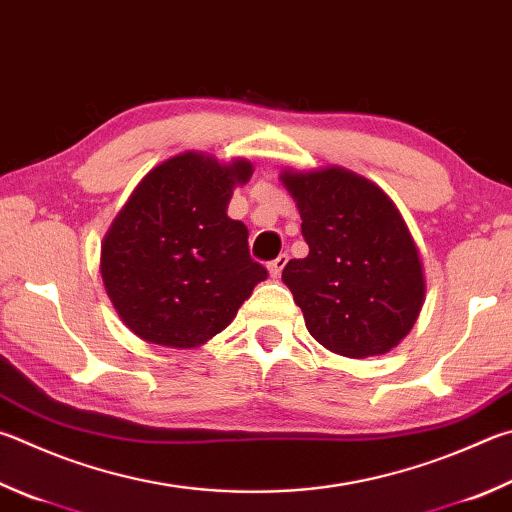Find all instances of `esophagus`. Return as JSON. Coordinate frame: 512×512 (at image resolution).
Segmentation results:
<instances>
[{
  "label": "esophagus",
  "instance_id": "esophagus-1",
  "mask_svg": "<svg viewBox=\"0 0 512 512\" xmlns=\"http://www.w3.org/2000/svg\"><path fill=\"white\" fill-rule=\"evenodd\" d=\"M286 262H288V257H286V255L275 257L273 262L268 264V273H271V277H280V273H282V268L286 266Z\"/></svg>",
  "mask_w": 512,
  "mask_h": 512
}]
</instances>
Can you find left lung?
I'll return each instance as SVG.
<instances>
[{
	"mask_svg": "<svg viewBox=\"0 0 512 512\" xmlns=\"http://www.w3.org/2000/svg\"><path fill=\"white\" fill-rule=\"evenodd\" d=\"M302 217L309 255L282 280L311 336L347 358L380 356L412 331L425 300L418 248L394 201L365 176L331 165L280 174Z\"/></svg>",
	"mask_w": 512,
	"mask_h": 512,
	"instance_id": "left-lung-1",
	"label": "left lung"
}]
</instances>
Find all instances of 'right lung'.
<instances>
[{
  "label": "right lung",
  "mask_w": 512,
  "mask_h": 512,
  "mask_svg": "<svg viewBox=\"0 0 512 512\" xmlns=\"http://www.w3.org/2000/svg\"><path fill=\"white\" fill-rule=\"evenodd\" d=\"M253 163L183 152L136 185L107 230L100 275L120 320L152 345L190 349L224 331L268 273L228 217Z\"/></svg>",
  "instance_id": "add662e5"
}]
</instances>
